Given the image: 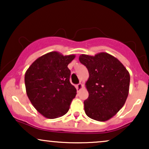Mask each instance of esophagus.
Listing matches in <instances>:
<instances>
[{
    "instance_id": "obj_1",
    "label": "esophagus",
    "mask_w": 149,
    "mask_h": 149,
    "mask_svg": "<svg viewBox=\"0 0 149 149\" xmlns=\"http://www.w3.org/2000/svg\"><path fill=\"white\" fill-rule=\"evenodd\" d=\"M83 84H82V83H79V84H78L76 85V89H77V90H78V91H80V90H81L82 88H83Z\"/></svg>"
}]
</instances>
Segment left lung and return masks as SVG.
<instances>
[{"mask_svg": "<svg viewBox=\"0 0 149 149\" xmlns=\"http://www.w3.org/2000/svg\"><path fill=\"white\" fill-rule=\"evenodd\" d=\"M79 61L89 72L85 83L89 97L84 102L86 115L97 121H107L123 107L129 93L130 76L117 58L107 52L95 56L81 54Z\"/></svg>", "mask_w": 149, "mask_h": 149, "instance_id": "obj_1", "label": "left lung"}]
</instances>
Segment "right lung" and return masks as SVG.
<instances>
[{
	"label": "right lung",
	"instance_id": "right-lung-1",
	"mask_svg": "<svg viewBox=\"0 0 149 149\" xmlns=\"http://www.w3.org/2000/svg\"><path fill=\"white\" fill-rule=\"evenodd\" d=\"M75 57L48 52L38 58L26 71L27 96L34 108L47 118L65 115L76 97V89L70 83L71 71L68 68Z\"/></svg>",
	"mask_w": 149,
	"mask_h": 149
}]
</instances>
